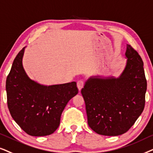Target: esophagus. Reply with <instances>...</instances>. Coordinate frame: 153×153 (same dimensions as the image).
<instances>
[{"label": "esophagus", "mask_w": 153, "mask_h": 153, "mask_svg": "<svg viewBox=\"0 0 153 153\" xmlns=\"http://www.w3.org/2000/svg\"><path fill=\"white\" fill-rule=\"evenodd\" d=\"M83 86H84V82L82 80H79L77 82V87H78L79 91L81 90Z\"/></svg>", "instance_id": "1"}]
</instances>
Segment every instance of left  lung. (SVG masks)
<instances>
[{"mask_svg":"<svg viewBox=\"0 0 153 153\" xmlns=\"http://www.w3.org/2000/svg\"><path fill=\"white\" fill-rule=\"evenodd\" d=\"M125 55L127 62L119 76H90L81 90L87 123L98 134L115 136L125 134L144 109L147 82L143 62L129 45Z\"/></svg>","mask_w":153,"mask_h":153,"instance_id":"obj_1","label":"left lung"}]
</instances>
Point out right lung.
Here are the masks:
<instances>
[{"label":"right lung","mask_w":153,"mask_h":153,"mask_svg":"<svg viewBox=\"0 0 153 153\" xmlns=\"http://www.w3.org/2000/svg\"><path fill=\"white\" fill-rule=\"evenodd\" d=\"M26 48L18 53L6 80L7 106L28 135L48 136L59 127L64 108L78 89L75 82L45 85L31 80L22 64Z\"/></svg>","instance_id":"right-lung-1"}]
</instances>
